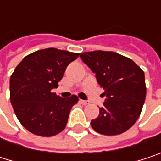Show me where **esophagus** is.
I'll list each match as a JSON object with an SVG mask.
<instances>
[{
  "label": "esophagus",
  "instance_id": "esophagus-1",
  "mask_svg": "<svg viewBox=\"0 0 161 161\" xmlns=\"http://www.w3.org/2000/svg\"><path fill=\"white\" fill-rule=\"evenodd\" d=\"M79 102H80L81 104H83V105H86V104H88V102H87V101H84V100H80Z\"/></svg>",
  "mask_w": 161,
  "mask_h": 161
}]
</instances>
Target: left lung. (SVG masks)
<instances>
[{
  "label": "left lung",
  "mask_w": 161,
  "mask_h": 161,
  "mask_svg": "<svg viewBox=\"0 0 161 161\" xmlns=\"http://www.w3.org/2000/svg\"><path fill=\"white\" fill-rule=\"evenodd\" d=\"M82 60L96 75L106 97L92 129L103 135H117L130 129L142 112L146 95L145 73L130 58L112 51L81 53Z\"/></svg>",
  "instance_id": "obj_1"
}]
</instances>
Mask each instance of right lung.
I'll use <instances>...</instances> for the list:
<instances>
[{"mask_svg":"<svg viewBox=\"0 0 161 161\" xmlns=\"http://www.w3.org/2000/svg\"><path fill=\"white\" fill-rule=\"evenodd\" d=\"M79 53L46 48L26 56L10 77V101L21 125L30 132L50 137L61 132L75 95L61 98L53 92L67 66Z\"/></svg>","mask_w":161,"mask_h":161,"instance_id":"add662e5","label":"right lung"}]
</instances>
